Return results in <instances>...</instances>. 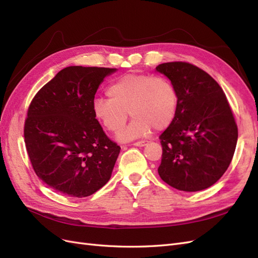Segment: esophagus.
Returning a JSON list of instances; mask_svg holds the SVG:
<instances>
[{
    "mask_svg": "<svg viewBox=\"0 0 258 258\" xmlns=\"http://www.w3.org/2000/svg\"><path fill=\"white\" fill-rule=\"evenodd\" d=\"M146 144H147L146 141H140V142H136L134 145H135V146H139V147H143V146H145Z\"/></svg>",
    "mask_w": 258,
    "mask_h": 258,
    "instance_id": "obj_1",
    "label": "esophagus"
}]
</instances>
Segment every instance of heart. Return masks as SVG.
Here are the masks:
<instances>
[{
    "label": "heart",
    "mask_w": 258,
    "mask_h": 258,
    "mask_svg": "<svg viewBox=\"0 0 258 258\" xmlns=\"http://www.w3.org/2000/svg\"><path fill=\"white\" fill-rule=\"evenodd\" d=\"M110 99L97 98L92 102L96 119L116 134L134 117L117 140L129 142L150 135L152 129L161 131L172 122L177 108V92L169 80L148 74H126L107 87Z\"/></svg>",
    "instance_id": "b5f03b06"
}]
</instances>
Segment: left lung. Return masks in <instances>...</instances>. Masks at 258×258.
<instances>
[{
	"label": "left lung",
	"instance_id": "obj_1",
	"mask_svg": "<svg viewBox=\"0 0 258 258\" xmlns=\"http://www.w3.org/2000/svg\"><path fill=\"white\" fill-rule=\"evenodd\" d=\"M177 92L172 122L160 136L163 182L183 191L215 184L229 167L238 128L221 86L201 69L186 62L156 67Z\"/></svg>",
	"mask_w": 258,
	"mask_h": 258
}]
</instances>
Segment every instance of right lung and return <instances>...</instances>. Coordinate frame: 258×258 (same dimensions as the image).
Listing matches in <instances>:
<instances>
[{
	"label": "right lung",
	"mask_w": 258,
	"mask_h": 258,
	"mask_svg": "<svg viewBox=\"0 0 258 258\" xmlns=\"http://www.w3.org/2000/svg\"><path fill=\"white\" fill-rule=\"evenodd\" d=\"M117 69L68 67L31 102L25 142L36 175L50 188L87 197L111 178L120 147L92 113L99 86Z\"/></svg>",
	"instance_id": "right-lung-1"
}]
</instances>
